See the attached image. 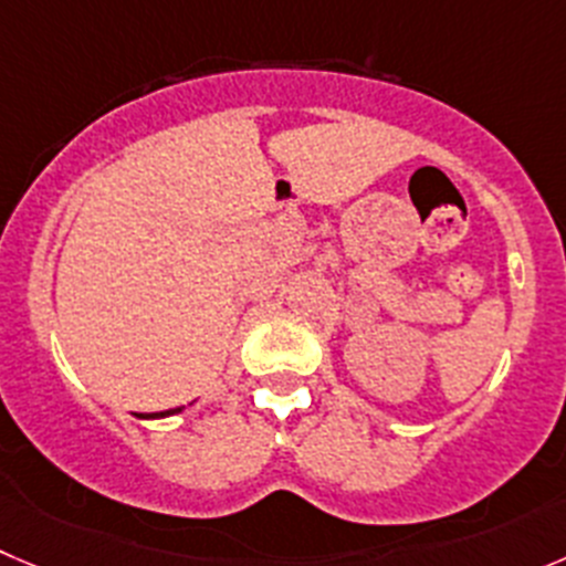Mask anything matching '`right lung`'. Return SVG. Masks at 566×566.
<instances>
[{"label":"right lung","instance_id":"add662e5","mask_svg":"<svg viewBox=\"0 0 566 566\" xmlns=\"http://www.w3.org/2000/svg\"><path fill=\"white\" fill-rule=\"evenodd\" d=\"M180 411V408H169V411H160V413H147V417H166V413H175Z\"/></svg>","mask_w":566,"mask_h":566}]
</instances>
